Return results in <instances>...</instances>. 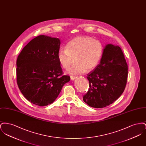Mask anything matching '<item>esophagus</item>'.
Segmentation results:
<instances>
[{
  "mask_svg": "<svg viewBox=\"0 0 146 146\" xmlns=\"http://www.w3.org/2000/svg\"><path fill=\"white\" fill-rule=\"evenodd\" d=\"M76 78V77L75 76H70V79L72 80H75V79Z\"/></svg>",
  "mask_w": 146,
  "mask_h": 146,
  "instance_id": "obj_1",
  "label": "esophagus"
}]
</instances>
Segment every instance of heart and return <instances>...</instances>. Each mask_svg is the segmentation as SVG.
I'll use <instances>...</instances> for the list:
<instances>
[{
	"mask_svg": "<svg viewBox=\"0 0 146 146\" xmlns=\"http://www.w3.org/2000/svg\"><path fill=\"white\" fill-rule=\"evenodd\" d=\"M103 49L100 41L88 36H79L68 42L66 49L58 51L57 59L63 68L67 69L75 58L76 64L70 67L66 73L76 76L94 70L101 60Z\"/></svg>",
	"mask_w": 146,
	"mask_h": 146,
	"instance_id": "b5f03b06",
	"label": "heart"
}]
</instances>
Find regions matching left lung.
Masks as SVG:
<instances>
[{
  "mask_svg": "<svg viewBox=\"0 0 146 146\" xmlns=\"http://www.w3.org/2000/svg\"><path fill=\"white\" fill-rule=\"evenodd\" d=\"M127 64L121 48L107 44L100 62L88 74L89 89L84 101L94 108H103L113 104L125 90Z\"/></svg>",
  "mask_w": 146,
  "mask_h": 146,
  "instance_id": "left-lung-1",
  "label": "left lung"
}]
</instances>
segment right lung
Listing matches in <instances>:
<instances>
[{
  "label": "right lung",
  "mask_w": 146,
  "mask_h": 146,
  "mask_svg": "<svg viewBox=\"0 0 146 146\" xmlns=\"http://www.w3.org/2000/svg\"><path fill=\"white\" fill-rule=\"evenodd\" d=\"M61 40L42 35L28 42L16 61L17 83L21 93L33 104L45 106L58 96L70 76H63L57 59Z\"/></svg>",
  "instance_id": "1"
}]
</instances>
